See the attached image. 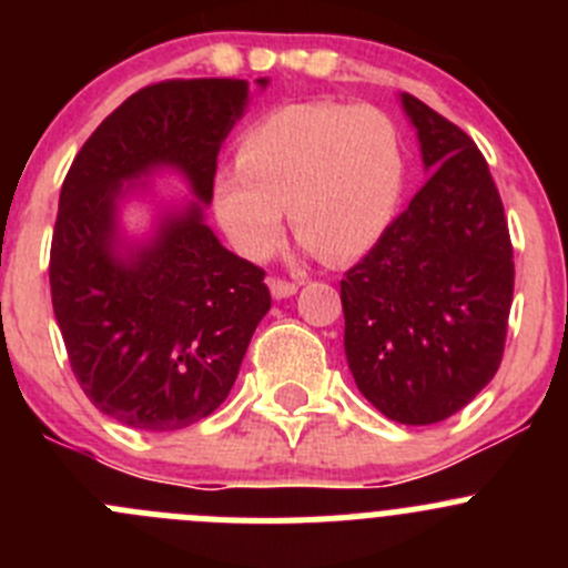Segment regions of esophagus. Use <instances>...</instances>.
Returning <instances> with one entry per match:
<instances>
[{"label": "esophagus", "instance_id": "1", "mask_svg": "<svg viewBox=\"0 0 568 568\" xmlns=\"http://www.w3.org/2000/svg\"><path fill=\"white\" fill-rule=\"evenodd\" d=\"M268 288H272L274 300H288V296H294L296 291H300V283H294V280H285V277H272L268 280Z\"/></svg>", "mask_w": 568, "mask_h": 568}]
</instances>
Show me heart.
Here are the masks:
<instances>
[{
  "mask_svg": "<svg viewBox=\"0 0 568 568\" xmlns=\"http://www.w3.org/2000/svg\"><path fill=\"white\" fill-rule=\"evenodd\" d=\"M398 129L382 109L332 101L285 104L242 134L236 168L214 178V214L239 255L263 261L296 236L329 263L368 252L404 197Z\"/></svg>",
  "mask_w": 568,
  "mask_h": 568,
  "instance_id": "1",
  "label": "heart"
}]
</instances>
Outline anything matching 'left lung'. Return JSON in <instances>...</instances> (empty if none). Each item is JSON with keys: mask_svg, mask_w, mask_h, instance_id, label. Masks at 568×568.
<instances>
[{"mask_svg": "<svg viewBox=\"0 0 568 568\" xmlns=\"http://www.w3.org/2000/svg\"><path fill=\"white\" fill-rule=\"evenodd\" d=\"M400 104L434 173L343 274V343L359 393L382 415L428 426L464 409L500 368L514 247L478 145L415 95Z\"/></svg>", "mask_w": 568, "mask_h": 568, "instance_id": "8db88e82", "label": "left lung"}]
</instances>
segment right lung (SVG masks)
<instances>
[{
	"label": "right lung",
	"instance_id": "obj_1",
	"mask_svg": "<svg viewBox=\"0 0 568 568\" xmlns=\"http://www.w3.org/2000/svg\"><path fill=\"white\" fill-rule=\"evenodd\" d=\"M244 106V79L148 84L90 134L62 181L51 305L79 387L123 426L175 432L209 417L272 307L266 272L222 247L197 203L125 261L112 250L125 181L168 164L209 203L216 156Z\"/></svg>",
	"mask_w": 568,
	"mask_h": 568
}]
</instances>
